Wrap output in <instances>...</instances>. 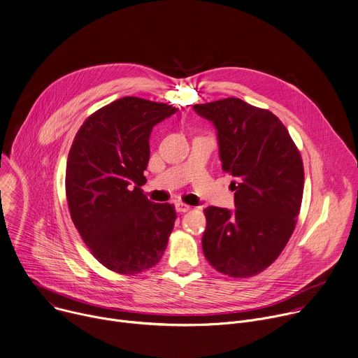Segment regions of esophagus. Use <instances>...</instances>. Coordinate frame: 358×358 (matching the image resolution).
Instances as JSON below:
<instances>
[{
  "label": "esophagus",
  "mask_w": 358,
  "mask_h": 358,
  "mask_svg": "<svg viewBox=\"0 0 358 358\" xmlns=\"http://www.w3.org/2000/svg\"><path fill=\"white\" fill-rule=\"evenodd\" d=\"M175 209H176V212H179V213H185V212H189V210H190V206H187V205H185V203H182V202H178V203H175Z\"/></svg>",
  "instance_id": "esophagus-1"
}]
</instances>
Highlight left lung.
<instances>
[{
    "instance_id": "obj_1",
    "label": "left lung",
    "mask_w": 358,
    "mask_h": 358,
    "mask_svg": "<svg viewBox=\"0 0 358 358\" xmlns=\"http://www.w3.org/2000/svg\"><path fill=\"white\" fill-rule=\"evenodd\" d=\"M213 124L222 169L234 180V210L206 208L202 248L208 262L231 277L268 267L296 227L304 169L299 149L275 115L239 98L193 105Z\"/></svg>"
}]
</instances>
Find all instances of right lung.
Masks as SVG:
<instances>
[{"label": "right lung", "mask_w": 358, "mask_h": 358, "mask_svg": "<svg viewBox=\"0 0 358 358\" xmlns=\"http://www.w3.org/2000/svg\"><path fill=\"white\" fill-rule=\"evenodd\" d=\"M178 109L136 96L92 113L71 146L65 189L71 219L94 257L136 274L161 260L176 212L142 193L152 129Z\"/></svg>", "instance_id": "right-lung-1"}]
</instances>
